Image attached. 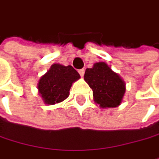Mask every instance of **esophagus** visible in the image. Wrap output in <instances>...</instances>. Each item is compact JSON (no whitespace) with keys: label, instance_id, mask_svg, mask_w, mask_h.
<instances>
[{"label":"esophagus","instance_id":"obj_1","mask_svg":"<svg viewBox=\"0 0 159 159\" xmlns=\"http://www.w3.org/2000/svg\"><path fill=\"white\" fill-rule=\"evenodd\" d=\"M79 73H80V77H83V76H84V73H85V69H84V68L80 69V70H79Z\"/></svg>","mask_w":159,"mask_h":159}]
</instances>
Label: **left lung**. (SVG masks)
I'll return each mask as SVG.
<instances>
[{
	"label": "left lung",
	"instance_id": "8db88e82",
	"mask_svg": "<svg viewBox=\"0 0 159 159\" xmlns=\"http://www.w3.org/2000/svg\"><path fill=\"white\" fill-rule=\"evenodd\" d=\"M84 80L93 89L94 101L101 107H116L122 101L125 93V84L118 74L104 62L87 68Z\"/></svg>",
	"mask_w": 159,
	"mask_h": 159
}]
</instances>
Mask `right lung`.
Masks as SVG:
<instances>
[{"label":"right lung","mask_w":159,"mask_h":159,"mask_svg":"<svg viewBox=\"0 0 159 159\" xmlns=\"http://www.w3.org/2000/svg\"><path fill=\"white\" fill-rule=\"evenodd\" d=\"M79 79L80 74L71 66L53 64L40 78L39 92L46 104L54 105L68 97L72 83Z\"/></svg>","instance_id":"add662e5"}]
</instances>
